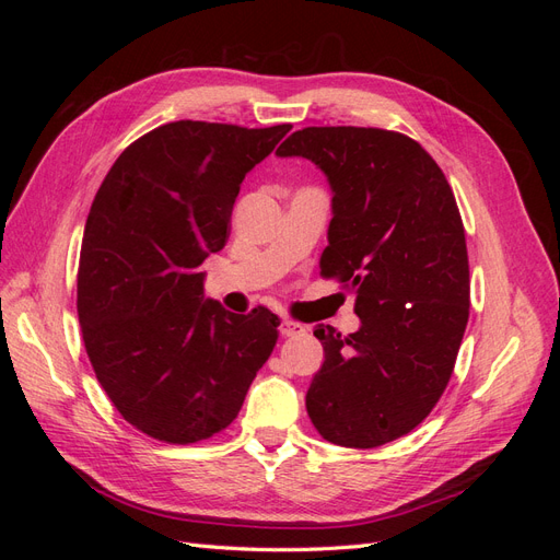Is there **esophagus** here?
I'll use <instances>...</instances> for the list:
<instances>
[{
  "label": "esophagus",
  "instance_id": "obj_1",
  "mask_svg": "<svg viewBox=\"0 0 560 560\" xmlns=\"http://www.w3.org/2000/svg\"><path fill=\"white\" fill-rule=\"evenodd\" d=\"M306 331H308V329L303 327V325H299V322H294V319H282V322H280V334L287 336V338L303 336Z\"/></svg>",
  "mask_w": 560,
  "mask_h": 560
}]
</instances>
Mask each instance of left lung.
<instances>
[{"label":"left lung","instance_id":"1","mask_svg":"<svg viewBox=\"0 0 560 560\" xmlns=\"http://www.w3.org/2000/svg\"><path fill=\"white\" fill-rule=\"evenodd\" d=\"M280 159H308L331 189L325 278L354 292L360 329L317 325L325 362L306 409L322 439L376 448L428 418L469 317V264L455 196L434 159L381 128H303Z\"/></svg>","mask_w":560,"mask_h":560}]
</instances>
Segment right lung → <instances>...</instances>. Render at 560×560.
I'll use <instances>...</instances> for the list:
<instances>
[{
	"mask_svg": "<svg viewBox=\"0 0 560 560\" xmlns=\"http://www.w3.org/2000/svg\"><path fill=\"white\" fill-rule=\"evenodd\" d=\"M292 130L175 121L116 159L83 229L77 311L89 360L130 425L167 444L229 428L278 341V315L202 296L241 184Z\"/></svg>",
	"mask_w": 560,
	"mask_h": 560,
	"instance_id": "add662e5",
	"label": "right lung"
}]
</instances>
